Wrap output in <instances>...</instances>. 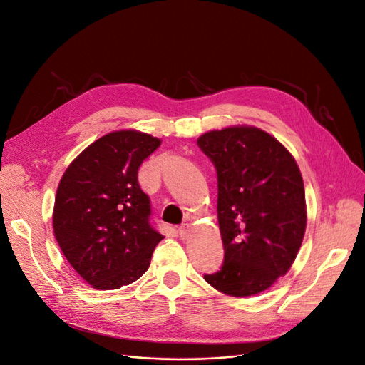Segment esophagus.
<instances>
[{
    "instance_id": "esophagus-1",
    "label": "esophagus",
    "mask_w": 365,
    "mask_h": 365,
    "mask_svg": "<svg viewBox=\"0 0 365 365\" xmlns=\"http://www.w3.org/2000/svg\"><path fill=\"white\" fill-rule=\"evenodd\" d=\"M189 230H190V225H189V224H184V225H181V227L178 228V235H180V237H181V239H185V237H187V235H189Z\"/></svg>"
}]
</instances>
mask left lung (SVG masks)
Listing matches in <instances>:
<instances>
[{
    "instance_id": "1",
    "label": "left lung",
    "mask_w": 365,
    "mask_h": 365,
    "mask_svg": "<svg viewBox=\"0 0 365 365\" xmlns=\"http://www.w3.org/2000/svg\"><path fill=\"white\" fill-rule=\"evenodd\" d=\"M197 146L217 173L224 263L204 279L231 297L267 291L289 271L306 230L300 169L280 141L254 126L210 130Z\"/></svg>"
}]
</instances>
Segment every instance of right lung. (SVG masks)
<instances>
[{"mask_svg": "<svg viewBox=\"0 0 365 365\" xmlns=\"http://www.w3.org/2000/svg\"><path fill=\"white\" fill-rule=\"evenodd\" d=\"M161 140L134 129L96 140L62 175L53 231L68 263L101 291L138 280L164 237L150 225L138 168Z\"/></svg>", "mask_w": 365, "mask_h": 365, "instance_id": "obj_1", "label": "right lung"}]
</instances>
